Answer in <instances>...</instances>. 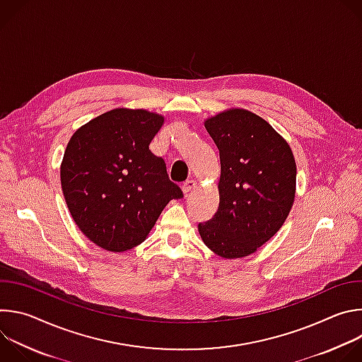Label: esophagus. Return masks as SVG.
<instances>
[{"label": "esophagus", "mask_w": 362, "mask_h": 362, "mask_svg": "<svg viewBox=\"0 0 362 362\" xmlns=\"http://www.w3.org/2000/svg\"><path fill=\"white\" fill-rule=\"evenodd\" d=\"M194 186H196L194 180H186V182L182 185V192H183L185 194H187L189 192H192V190L194 189Z\"/></svg>", "instance_id": "esophagus-1"}]
</instances>
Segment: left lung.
<instances>
[{
  "instance_id": "1",
  "label": "left lung",
  "mask_w": 362,
  "mask_h": 362,
  "mask_svg": "<svg viewBox=\"0 0 362 362\" xmlns=\"http://www.w3.org/2000/svg\"><path fill=\"white\" fill-rule=\"evenodd\" d=\"M221 158L219 208L199 223L216 255L245 257L267 243L286 221L295 199L296 165L286 140L262 117L230 109L204 122Z\"/></svg>"
}]
</instances>
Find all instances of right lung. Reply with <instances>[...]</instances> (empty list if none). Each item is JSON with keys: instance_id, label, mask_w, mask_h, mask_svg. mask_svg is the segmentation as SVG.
<instances>
[{"instance_id": "obj_1", "label": "right lung", "mask_w": 362, "mask_h": 362, "mask_svg": "<svg viewBox=\"0 0 362 362\" xmlns=\"http://www.w3.org/2000/svg\"><path fill=\"white\" fill-rule=\"evenodd\" d=\"M163 122L147 110L115 109L71 136L62 187L76 225L97 246L123 252L140 245L165 206L183 197L165 160L148 150Z\"/></svg>"}]
</instances>
